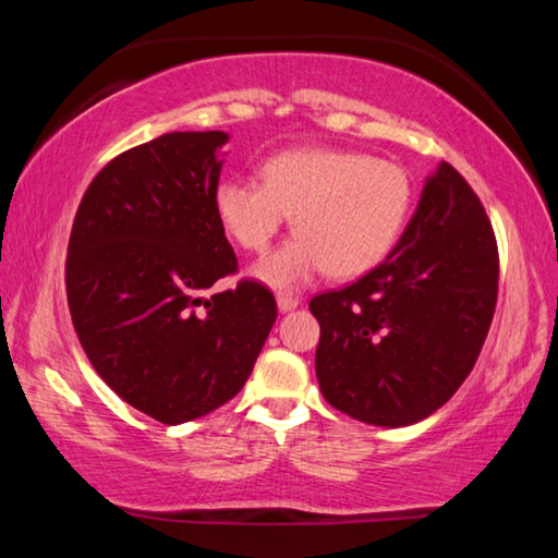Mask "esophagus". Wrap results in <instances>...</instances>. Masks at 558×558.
<instances>
[{
    "mask_svg": "<svg viewBox=\"0 0 558 558\" xmlns=\"http://www.w3.org/2000/svg\"><path fill=\"white\" fill-rule=\"evenodd\" d=\"M300 305V298L290 295V292H278V307L280 313H290V310H295Z\"/></svg>",
    "mask_w": 558,
    "mask_h": 558,
    "instance_id": "obj_1",
    "label": "esophagus"
}]
</instances>
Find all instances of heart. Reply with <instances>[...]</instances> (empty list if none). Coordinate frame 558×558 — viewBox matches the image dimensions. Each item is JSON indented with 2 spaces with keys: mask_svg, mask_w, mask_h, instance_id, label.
<instances>
[{
  "mask_svg": "<svg viewBox=\"0 0 558 558\" xmlns=\"http://www.w3.org/2000/svg\"><path fill=\"white\" fill-rule=\"evenodd\" d=\"M415 189L403 167L359 149L300 147L268 157L260 182L223 179L214 206L226 233L266 253L292 216L298 235L256 266L272 288H292L325 268L359 278L389 258L409 223Z\"/></svg>",
  "mask_w": 558,
  "mask_h": 558,
  "instance_id": "obj_1",
  "label": "heart"
}]
</instances>
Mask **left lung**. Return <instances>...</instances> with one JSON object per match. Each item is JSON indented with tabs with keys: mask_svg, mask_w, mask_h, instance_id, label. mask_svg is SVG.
Wrapping results in <instances>:
<instances>
[{
	"mask_svg": "<svg viewBox=\"0 0 558 558\" xmlns=\"http://www.w3.org/2000/svg\"><path fill=\"white\" fill-rule=\"evenodd\" d=\"M499 253L483 202L442 162L409 229L352 286L319 292L315 372L329 405L399 428L438 411L475 366L497 305Z\"/></svg>",
	"mask_w": 558,
	"mask_h": 558,
	"instance_id": "1",
	"label": "left lung"
}]
</instances>
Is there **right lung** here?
Listing matches in <instances>:
<instances>
[{"label":"right lung","instance_id":"right-lung-1","mask_svg":"<svg viewBox=\"0 0 558 558\" xmlns=\"http://www.w3.org/2000/svg\"><path fill=\"white\" fill-rule=\"evenodd\" d=\"M226 132H167L100 169L75 211L65 295L81 347L132 409L177 426L243 389L278 317L272 292L233 276L216 216Z\"/></svg>","mask_w":558,"mask_h":558}]
</instances>
